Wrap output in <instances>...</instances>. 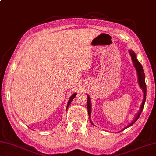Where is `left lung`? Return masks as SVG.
<instances>
[{
	"mask_svg": "<svg viewBox=\"0 0 156 156\" xmlns=\"http://www.w3.org/2000/svg\"><path fill=\"white\" fill-rule=\"evenodd\" d=\"M129 53H130V55H131L132 62H133L134 65V67H135L136 70V71H137L138 80H139V85H140V87H141V89L143 90V92H144V100H143L142 104H141V105L140 109H139V111H138V113L136 114L135 117H134V120H133V121L132 122V123H130V124L128 125V126L126 127V128H127V127H130V126H131V125H133L134 123L135 122L136 120H138V118H139V116H140L141 112H142L144 106V104H145V101H146V83H145V74H144V70H143V67H142V66H141V64H140V62H139L138 60H137V59H136L135 53H134L133 51H131V50L129 51ZM87 105L88 115H89V117H90V114H91V103H90V97L88 96V95H87ZM90 122H91V121H90ZM91 123L92 124V122H91Z\"/></svg>",
	"mask_w": 156,
	"mask_h": 156,
	"instance_id": "obj_1",
	"label": "left lung"
}]
</instances>
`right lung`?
Masks as SVG:
<instances>
[{
  "label": "right lung",
  "mask_w": 156,
  "mask_h": 156,
  "mask_svg": "<svg viewBox=\"0 0 156 156\" xmlns=\"http://www.w3.org/2000/svg\"><path fill=\"white\" fill-rule=\"evenodd\" d=\"M76 94H76V93H75V94H73L72 95V96L70 97V99H69V102H68V104H67V107H66V108H68L69 104H70L71 102L72 101H73V99L74 98H75V97L76 96ZM66 110H67V109H66Z\"/></svg>",
  "instance_id": "right-lung-1"
}]
</instances>
